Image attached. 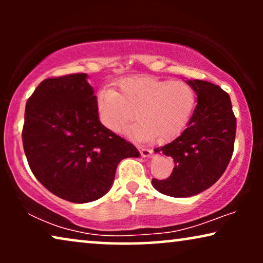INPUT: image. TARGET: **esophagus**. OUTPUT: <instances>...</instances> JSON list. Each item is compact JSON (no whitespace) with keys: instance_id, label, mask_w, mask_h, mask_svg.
<instances>
[{"instance_id":"34e87169","label":"esophagus","mask_w":263,"mask_h":263,"mask_svg":"<svg viewBox=\"0 0 263 263\" xmlns=\"http://www.w3.org/2000/svg\"><path fill=\"white\" fill-rule=\"evenodd\" d=\"M139 151H140V153H141V156H142L143 158L149 157L151 154H152V151L148 149V148H142V147H140Z\"/></svg>"}]
</instances>
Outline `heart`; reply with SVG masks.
Returning <instances> with one entry per match:
<instances>
[{
  "label": "heart",
  "instance_id": "obj_1",
  "mask_svg": "<svg viewBox=\"0 0 263 263\" xmlns=\"http://www.w3.org/2000/svg\"><path fill=\"white\" fill-rule=\"evenodd\" d=\"M195 106V92L184 81H170L152 75H136L122 80L118 91L104 89L98 96V110L110 130L127 129L140 141L164 143L184 130Z\"/></svg>",
  "mask_w": 263,
  "mask_h": 263
}]
</instances>
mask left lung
I'll use <instances>...</instances> for the list:
<instances>
[{"label": "left lung", "mask_w": 263, "mask_h": 263, "mask_svg": "<svg viewBox=\"0 0 263 263\" xmlns=\"http://www.w3.org/2000/svg\"><path fill=\"white\" fill-rule=\"evenodd\" d=\"M197 96V105L178 138L154 149L175 161L166 179H152L158 192L172 197L196 195L214 184L231 160L236 117L225 91L202 80H188Z\"/></svg>", "instance_id": "1"}]
</instances>
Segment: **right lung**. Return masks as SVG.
Wrapping results in <instances>:
<instances>
[{
  "label": "right lung",
  "instance_id": "1",
  "mask_svg": "<svg viewBox=\"0 0 263 263\" xmlns=\"http://www.w3.org/2000/svg\"><path fill=\"white\" fill-rule=\"evenodd\" d=\"M23 143L35 178L74 203L98 200L112 185L117 165L139 151L100 123L87 74L43 80L25 109Z\"/></svg>",
  "mask_w": 263,
  "mask_h": 263
}]
</instances>
